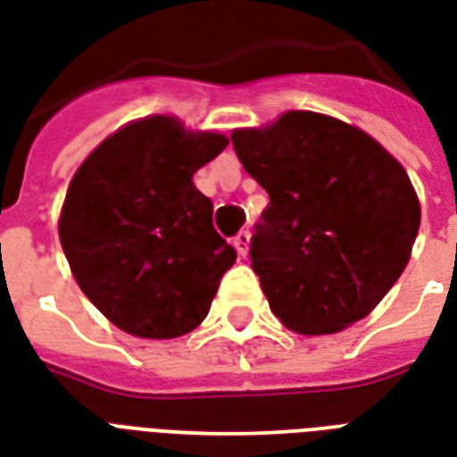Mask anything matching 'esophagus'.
<instances>
[{"label": "esophagus", "instance_id": "1", "mask_svg": "<svg viewBox=\"0 0 457 457\" xmlns=\"http://www.w3.org/2000/svg\"><path fill=\"white\" fill-rule=\"evenodd\" d=\"M233 245L238 250V255H248V248H250V233L248 231H241L236 233V238H233Z\"/></svg>", "mask_w": 457, "mask_h": 457}]
</instances>
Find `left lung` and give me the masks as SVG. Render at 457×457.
<instances>
[{"mask_svg": "<svg viewBox=\"0 0 457 457\" xmlns=\"http://www.w3.org/2000/svg\"><path fill=\"white\" fill-rule=\"evenodd\" d=\"M231 142L270 195L250 260L272 313L301 335L366 318L403 274L420 231L404 168L361 129L308 111L238 129Z\"/></svg>", "mask_w": 457, "mask_h": 457, "instance_id": "8db88e82", "label": "left lung"}]
</instances>
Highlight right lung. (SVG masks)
<instances>
[{"label": "right lung", "instance_id": "obj_1", "mask_svg": "<svg viewBox=\"0 0 457 457\" xmlns=\"http://www.w3.org/2000/svg\"><path fill=\"white\" fill-rule=\"evenodd\" d=\"M226 144L156 115L108 137L71 178L62 250L86 298L120 330L170 339L207 318L236 250L192 176Z\"/></svg>", "mask_w": 457, "mask_h": 457}]
</instances>
